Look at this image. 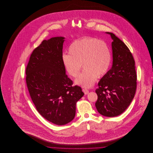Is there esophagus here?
I'll use <instances>...</instances> for the list:
<instances>
[{"instance_id": "34e87169", "label": "esophagus", "mask_w": 153, "mask_h": 153, "mask_svg": "<svg viewBox=\"0 0 153 153\" xmlns=\"http://www.w3.org/2000/svg\"><path fill=\"white\" fill-rule=\"evenodd\" d=\"M82 91L84 92V93L85 95H87L89 93V91L87 89H86V88L82 89Z\"/></svg>"}]
</instances>
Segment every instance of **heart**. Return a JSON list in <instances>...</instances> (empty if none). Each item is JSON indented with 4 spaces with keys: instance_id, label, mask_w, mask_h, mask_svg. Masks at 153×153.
<instances>
[{
    "instance_id": "1",
    "label": "heart",
    "mask_w": 153,
    "mask_h": 153,
    "mask_svg": "<svg viewBox=\"0 0 153 153\" xmlns=\"http://www.w3.org/2000/svg\"><path fill=\"white\" fill-rule=\"evenodd\" d=\"M69 53L64 54L62 62L66 72L76 77L81 68L83 71L75 82L84 87L92 86L98 77L107 73L111 62L109 47L105 42L92 37L75 40L69 47Z\"/></svg>"
}]
</instances>
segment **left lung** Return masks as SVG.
Returning a JSON list of instances; mask_svg holds the SVG:
<instances>
[{
  "label": "left lung",
  "instance_id": "1",
  "mask_svg": "<svg viewBox=\"0 0 153 153\" xmlns=\"http://www.w3.org/2000/svg\"><path fill=\"white\" fill-rule=\"evenodd\" d=\"M112 39V66L98 83L96 109L102 115L117 117L130 105L136 92L135 61L128 47L114 34L106 32Z\"/></svg>",
  "mask_w": 153,
  "mask_h": 153
}]
</instances>
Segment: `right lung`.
<instances>
[{"label":"right lung","mask_w":153,"mask_h":153,"mask_svg":"<svg viewBox=\"0 0 153 153\" xmlns=\"http://www.w3.org/2000/svg\"><path fill=\"white\" fill-rule=\"evenodd\" d=\"M65 38L44 40L31 54L26 67V84L38 112L58 126L71 122L76 104L84 94L66 74L62 62Z\"/></svg>","instance_id":"1"}]
</instances>
